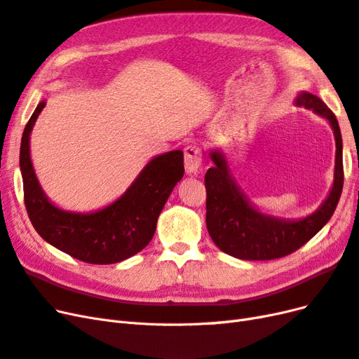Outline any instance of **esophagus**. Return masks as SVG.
<instances>
[{
  "label": "esophagus",
  "mask_w": 359,
  "mask_h": 359,
  "mask_svg": "<svg viewBox=\"0 0 359 359\" xmlns=\"http://www.w3.org/2000/svg\"><path fill=\"white\" fill-rule=\"evenodd\" d=\"M184 166L189 175H196L202 166V149L198 144H190L184 148Z\"/></svg>",
  "instance_id": "obj_1"
}]
</instances>
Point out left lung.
Segmentation results:
<instances>
[{
	"label": "left lung",
	"mask_w": 359,
	"mask_h": 359,
	"mask_svg": "<svg viewBox=\"0 0 359 359\" xmlns=\"http://www.w3.org/2000/svg\"><path fill=\"white\" fill-rule=\"evenodd\" d=\"M295 103L327 118L335 136V170L330 196L301 220H281L257 211L236 186L220 151L210 154L214 166L205 173L206 229L222 252L245 260H269L297 252L328 223L343 190V142L339 121L318 95L301 93Z\"/></svg>",
	"instance_id": "8db88e82"
}]
</instances>
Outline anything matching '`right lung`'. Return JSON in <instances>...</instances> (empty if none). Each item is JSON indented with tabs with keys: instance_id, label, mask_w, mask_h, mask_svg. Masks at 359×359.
Instances as JSON below:
<instances>
[{
	"instance_id": "add662e5",
	"label": "right lung",
	"mask_w": 359,
	"mask_h": 359,
	"mask_svg": "<svg viewBox=\"0 0 359 359\" xmlns=\"http://www.w3.org/2000/svg\"><path fill=\"white\" fill-rule=\"evenodd\" d=\"M45 104L40 102L27 123L19 156L32 226L46 243L86 264L109 265L132 257L153 240L163 206L184 175L182 151L151 160L123 196L106 208L91 214L62 211L43 193L29 157V133Z\"/></svg>"
}]
</instances>
